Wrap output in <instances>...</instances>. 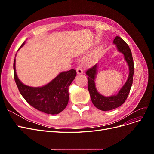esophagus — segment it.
Returning a JSON list of instances; mask_svg holds the SVG:
<instances>
[{
	"mask_svg": "<svg viewBox=\"0 0 154 154\" xmlns=\"http://www.w3.org/2000/svg\"><path fill=\"white\" fill-rule=\"evenodd\" d=\"M76 71H77V74L78 75H80V74H83V70H82V69L80 67H77L76 68Z\"/></svg>",
	"mask_w": 154,
	"mask_h": 154,
	"instance_id": "34e87169",
	"label": "esophagus"
}]
</instances>
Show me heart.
<instances>
[{
    "label": "heart",
    "mask_w": 154,
    "mask_h": 154,
    "mask_svg": "<svg viewBox=\"0 0 154 154\" xmlns=\"http://www.w3.org/2000/svg\"><path fill=\"white\" fill-rule=\"evenodd\" d=\"M100 53V48H97L91 54L88 55L84 60V63L87 65L93 64L97 60Z\"/></svg>",
    "instance_id": "b5f03b06"
}]
</instances>
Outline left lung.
Here are the masks:
<instances>
[{
  "mask_svg": "<svg viewBox=\"0 0 154 154\" xmlns=\"http://www.w3.org/2000/svg\"><path fill=\"white\" fill-rule=\"evenodd\" d=\"M113 43L116 45L117 51L124 55L129 70L127 81L118 93L116 95L106 97L100 94L97 90L95 79L97 74L98 63L86 72V74L88 75V90L92 102L95 107L102 111L113 110L122 106L127 98L133 82L134 65L131 48L124 40L119 36L116 37Z\"/></svg>",
  "mask_w": 154,
  "mask_h": 154,
  "instance_id": "left-lung-1",
  "label": "left lung"
}]
</instances>
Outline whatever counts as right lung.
<instances>
[{
	"instance_id": "right-lung-1",
	"label": "right lung",
	"mask_w": 154,
	"mask_h": 154,
	"mask_svg": "<svg viewBox=\"0 0 154 154\" xmlns=\"http://www.w3.org/2000/svg\"><path fill=\"white\" fill-rule=\"evenodd\" d=\"M21 45L18 51L22 47ZM14 79L20 94L31 106L47 114L55 115L65 109L69 102V87L76 76V70L62 72L47 84L30 87L23 84L17 77L14 60Z\"/></svg>"
}]
</instances>
